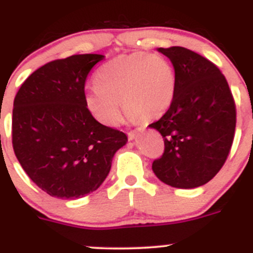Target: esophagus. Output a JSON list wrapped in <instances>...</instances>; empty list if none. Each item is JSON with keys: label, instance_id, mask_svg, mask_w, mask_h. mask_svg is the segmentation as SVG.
<instances>
[{"label": "esophagus", "instance_id": "1", "mask_svg": "<svg viewBox=\"0 0 253 253\" xmlns=\"http://www.w3.org/2000/svg\"><path fill=\"white\" fill-rule=\"evenodd\" d=\"M143 129H145L143 127H137L136 129H132V131L127 132V136H128L129 140H133V138L136 137V134L140 133V132H143Z\"/></svg>", "mask_w": 253, "mask_h": 253}]
</instances>
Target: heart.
Masks as SVG:
<instances>
[{
    "instance_id": "b5f03b06",
    "label": "heart",
    "mask_w": 253,
    "mask_h": 253,
    "mask_svg": "<svg viewBox=\"0 0 253 253\" xmlns=\"http://www.w3.org/2000/svg\"><path fill=\"white\" fill-rule=\"evenodd\" d=\"M93 88L84 94V107L96 121L115 126L121 103L131 120H153L167 112L176 97L173 65L161 55L133 52L108 61L94 73Z\"/></svg>"
}]
</instances>
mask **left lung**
Here are the masks:
<instances>
[{
    "instance_id": "left-lung-1",
    "label": "left lung",
    "mask_w": 253,
    "mask_h": 253,
    "mask_svg": "<svg viewBox=\"0 0 253 253\" xmlns=\"http://www.w3.org/2000/svg\"><path fill=\"white\" fill-rule=\"evenodd\" d=\"M176 71V97L159 121L165 150L152 164L166 185L195 188L211 181L225 165L235 137L236 105L219 68L191 49L159 48Z\"/></svg>"
}]
</instances>
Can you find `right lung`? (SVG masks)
<instances>
[{
	"label": "right lung",
	"mask_w": 253,
	"mask_h": 253,
	"mask_svg": "<svg viewBox=\"0 0 253 253\" xmlns=\"http://www.w3.org/2000/svg\"><path fill=\"white\" fill-rule=\"evenodd\" d=\"M102 55L51 61L21 84L12 111V146L22 169L52 197L80 198L97 190L122 131L100 124L84 107V84Z\"/></svg>",
	"instance_id": "right-lung-1"
}]
</instances>
